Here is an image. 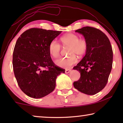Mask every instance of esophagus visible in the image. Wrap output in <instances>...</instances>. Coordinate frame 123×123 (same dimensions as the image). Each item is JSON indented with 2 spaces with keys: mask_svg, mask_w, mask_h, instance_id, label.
Wrapping results in <instances>:
<instances>
[{
  "mask_svg": "<svg viewBox=\"0 0 123 123\" xmlns=\"http://www.w3.org/2000/svg\"><path fill=\"white\" fill-rule=\"evenodd\" d=\"M71 71V70L70 69H66V70H65V73L66 74H68V73H69Z\"/></svg>",
  "mask_w": 123,
  "mask_h": 123,
  "instance_id": "1",
  "label": "esophagus"
}]
</instances>
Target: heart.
I'll return each mask as SVG.
<instances>
[{
  "label": "heart",
  "instance_id": "1",
  "mask_svg": "<svg viewBox=\"0 0 123 123\" xmlns=\"http://www.w3.org/2000/svg\"><path fill=\"white\" fill-rule=\"evenodd\" d=\"M62 45L64 47H69V55L67 58H62L56 61L55 63L60 67L68 68L75 63L77 58L75 55L82 56L87 50V43L84 39H79V37L74 34L69 33L60 38ZM49 51L52 57L57 58L60 56L61 45L56 41H51L49 45Z\"/></svg>",
  "mask_w": 123,
  "mask_h": 123
}]
</instances>
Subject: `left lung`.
Segmentation results:
<instances>
[{
  "label": "left lung",
  "instance_id": "left-lung-1",
  "mask_svg": "<svg viewBox=\"0 0 123 123\" xmlns=\"http://www.w3.org/2000/svg\"><path fill=\"white\" fill-rule=\"evenodd\" d=\"M75 32L82 34L87 43L85 56L73 68L80 72V78L73 83L79 91L94 95L106 85L113 62V51L109 39L99 29L85 26Z\"/></svg>",
  "mask_w": 123,
  "mask_h": 123
}]
</instances>
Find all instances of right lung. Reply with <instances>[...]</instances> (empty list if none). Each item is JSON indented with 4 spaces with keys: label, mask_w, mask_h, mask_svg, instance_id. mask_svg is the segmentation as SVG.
<instances>
[{
    "label": "right lung",
    "mask_w": 123,
    "mask_h": 123,
    "mask_svg": "<svg viewBox=\"0 0 123 123\" xmlns=\"http://www.w3.org/2000/svg\"><path fill=\"white\" fill-rule=\"evenodd\" d=\"M61 31L31 28L17 41L13 53V68L21 90L28 96L41 98L52 92L57 76L65 70L54 64L49 51L51 41Z\"/></svg>",
    "instance_id": "obj_1"
}]
</instances>
